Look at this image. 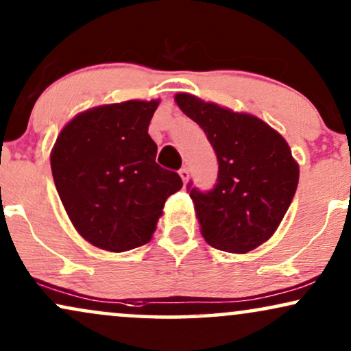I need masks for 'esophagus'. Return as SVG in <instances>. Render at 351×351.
Returning a JSON list of instances; mask_svg holds the SVG:
<instances>
[{"instance_id":"esophagus-1","label":"esophagus","mask_w":351,"mask_h":351,"mask_svg":"<svg viewBox=\"0 0 351 351\" xmlns=\"http://www.w3.org/2000/svg\"><path fill=\"white\" fill-rule=\"evenodd\" d=\"M178 173H180L181 180H183V183H188V180H189V170H188V168L183 167Z\"/></svg>"}]
</instances>
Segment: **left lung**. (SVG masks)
Instances as JSON below:
<instances>
[{
  "label": "left lung",
  "instance_id": "8db88e82",
  "mask_svg": "<svg viewBox=\"0 0 351 351\" xmlns=\"http://www.w3.org/2000/svg\"><path fill=\"white\" fill-rule=\"evenodd\" d=\"M175 100L206 132L219 162L214 188L201 191L188 183L202 237L221 251L254 250L280 225L298 186L300 168L287 141L252 114L189 94Z\"/></svg>",
  "mask_w": 351,
  "mask_h": 351
}]
</instances>
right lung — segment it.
<instances>
[{
  "label": "right lung",
  "instance_id": "add662e5",
  "mask_svg": "<svg viewBox=\"0 0 351 351\" xmlns=\"http://www.w3.org/2000/svg\"><path fill=\"white\" fill-rule=\"evenodd\" d=\"M158 101L130 100L77 114L58 136L51 173L71 221L88 243L123 252L152 238L176 171L155 162L149 123Z\"/></svg>",
  "mask_w": 351,
  "mask_h": 351
}]
</instances>
